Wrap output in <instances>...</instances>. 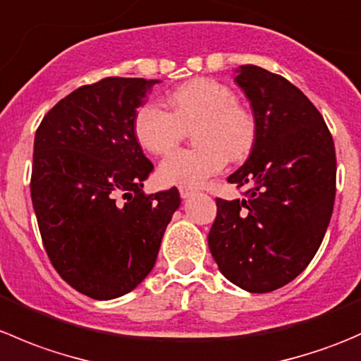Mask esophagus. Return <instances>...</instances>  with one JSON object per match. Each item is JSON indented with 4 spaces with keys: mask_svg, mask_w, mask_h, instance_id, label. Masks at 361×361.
Segmentation results:
<instances>
[{
    "mask_svg": "<svg viewBox=\"0 0 361 361\" xmlns=\"http://www.w3.org/2000/svg\"><path fill=\"white\" fill-rule=\"evenodd\" d=\"M195 194L194 188H188V187H180V195L181 199H190L192 195Z\"/></svg>",
    "mask_w": 361,
    "mask_h": 361,
    "instance_id": "esophagus-1",
    "label": "esophagus"
}]
</instances>
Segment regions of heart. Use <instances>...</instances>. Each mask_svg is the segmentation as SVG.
Returning a JSON list of instances; mask_svg holds the SVG:
<instances>
[{
    "mask_svg": "<svg viewBox=\"0 0 361 361\" xmlns=\"http://www.w3.org/2000/svg\"><path fill=\"white\" fill-rule=\"evenodd\" d=\"M169 111L147 103L136 111L133 133L137 145L154 155L167 154L192 130L194 150H178L159 166L162 183L199 187L220 173L227 159L248 157L257 137V123L248 110L238 104L231 87L213 78H194L167 97Z\"/></svg>",
    "mask_w": 361,
    "mask_h": 361,
    "instance_id": "heart-1",
    "label": "heart"
}]
</instances>
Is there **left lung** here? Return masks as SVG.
Returning a JSON list of instances; mask_svg holds the SVG:
<instances>
[{
    "label": "left lung",
    "mask_w": 361,
    "mask_h": 361,
    "mask_svg": "<svg viewBox=\"0 0 361 361\" xmlns=\"http://www.w3.org/2000/svg\"><path fill=\"white\" fill-rule=\"evenodd\" d=\"M235 73L257 137L228 183L250 190L243 199H216L207 245L228 281L267 293L297 278L325 238L336 201V148L322 113L288 80L251 64Z\"/></svg>",
    "instance_id": "1"
}]
</instances>
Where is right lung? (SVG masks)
Returning a JSON list of instances; mask_svg holds the SVG:
<instances>
[{
    "mask_svg": "<svg viewBox=\"0 0 361 361\" xmlns=\"http://www.w3.org/2000/svg\"><path fill=\"white\" fill-rule=\"evenodd\" d=\"M159 82L111 76L83 85L36 130L31 199L43 245L61 278L96 300L133 292L150 274L181 204L174 187L143 194L154 164L133 122Z\"/></svg>",
    "mask_w": 361,
    "mask_h": 361,
    "instance_id": "1",
    "label": "right lung"
}]
</instances>
